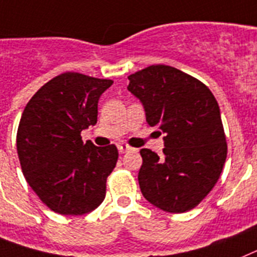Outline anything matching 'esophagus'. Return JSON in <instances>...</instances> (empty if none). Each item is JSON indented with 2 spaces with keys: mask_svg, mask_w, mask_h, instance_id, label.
I'll use <instances>...</instances> for the list:
<instances>
[{
  "mask_svg": "<svg viewBox=\"0 0 257 257\" xmlns=\"http://www.w3.org/2000/svg\"><path fill=\"white\" fill-rule=\"evenodd\" d=\"M119 151L121 154H124V153H128V151H131V150H133V147H131V146H128V145H125V144H120L119 146Z\"/></svg>",
  "mask_w": 257,
  "mask_h": 257,
  "instance_id": "34e87169",
  "label": "esophagus"
}]
</instances>
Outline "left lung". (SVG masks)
Segmentation results:
<instances>
[{
  "label": "left lung",
  "mask_w": 257,
  "mask_h": 257,
  "mask_svg": "<svg viewBox=\"0 0 257 257\" xmlns=\"http://www.w3.org/2000/svg\"><path fill=\"white\" fill-rule=\"evenodd\" d=\"M128 79L147 124L164 133V156L140 151L142 195L166 212L190 211L213 189L226 159L217 101L202 81L171 66H150Z\"/></svg>",
  "instance_id": "left-lung-1"
}]
</instances>
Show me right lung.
Masks as SVG:
<instances>
[{
  "mask_svg": "<svg viewBox=\"0 0 257 257\" xmlns=\"http://www.w3.org/2000/svg\"><path fill=\"white\" fill-rule=\"evenodd\" d=\"M112 80L64 72L37 90L22 113L17 150L27 182L61 215H84L106 196V181L119 153L81 140L97 124L98 101Z\"/></svg>",
  "mask_w": 257,
  "mask_h": 257,
  "instance_id": "1",
  "label": "right lung"
}]
</instances>
